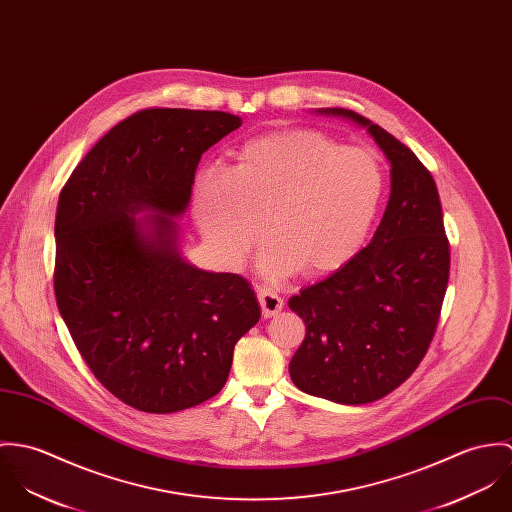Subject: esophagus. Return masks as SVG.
Listing matches in <instances>:
<instances>
[{
    "mask_svg": "<svg viewBox=\"0 0 512 512\" xmlns=\"http://www.w3.org/2000/svg\"><path fill=\"white\" fill-rule=\"evenodd\" d=\"M257 296H259V304H261L265 318H273L283 310V298L277 292H273L269 288H259Z\"/></svg>",
    "mask_w": 512,
    "mask_h": 512,
    "instance_id": "esophagus-1",
    "label": "esophagus"
}]
</instances>
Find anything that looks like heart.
Here are the masks:
<instances>
[{
  "label": "heart",
  "mask_w": 512,
  "mask_h": 512,
  "mask_svg": "<svg viewBox=\"0 0 512 512\" xmlns=\"http://www.w3.org/2000/svg\"><path fill=\"white\" fill-rule=\"evenodd\" d=\"M383 194L385 172L371 151L343 147L314 129H288L247 141L233 169H200L192 184V214L222 263L243 261L263 218L271 239L263 269L318 277L359 253Z\"/></svg>",
  "instance_id": "heart-1"
}]
</instances>
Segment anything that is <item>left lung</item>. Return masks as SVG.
<instances>
[{
	"label": "left lung",
	"mask_w": 512,
	"mask_h": 512,
	"mask_svg": "<svg viewBox=\"0 0 512 512\" xmlns=\"http://www.w3.org/2000/svg\"><path fill=\"white\" fill-rule=\"evenodd\" d=\"M391 163V198L371 243L334 275L288 300L306 336L288 371L314 397L367 404L400 387L434 338L450 279V241L436 182L389 131L343 108Z\"/></svg>",
	"instance_id": "1"
}]
</instances>
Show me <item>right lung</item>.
<instances>
[{
    "instance_id": "obj_1",
    "label": "right lung",
    "mask_w": 512,
    "mask_h": 512,
    "mask_svg": "<svg viewBox=\"0 0 512 512\" xmlns=\"http://www.w3.org/2000/svg\"><path fill=\"white\" fill-rule=\"evenodd\" d=\"M239 125L226 112L141 110L110 129L60 190V316L94 377L141 412L216 397L235 343L261 318L243 277L182 259L172 220L190 202L202 153ZM143 209L158 214L135 219Z\"/></svg>"
}]
</instances>
